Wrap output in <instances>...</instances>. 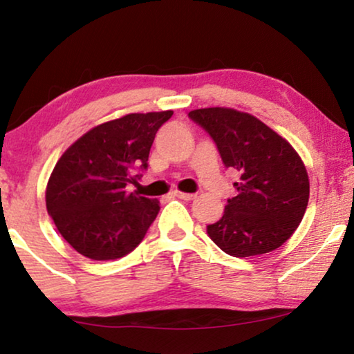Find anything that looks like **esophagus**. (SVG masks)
Returning <instances> with one entry per match:
<instances>
[{
	"label": "esophagus",
	"instance_id": "34e87169",
	"mask_svg": "<svg viewBox=\"0 0 354 354\" xmlns=\"http://www.w3.org/2000/svg\"><path fill=\"white\" fill-rule=\"evenodd\" d=\"M174 196L180 197V199H183V201H192V199H196V194H189V192H180V191H176V192H174Z\"/></svg>",
	"mask_w": 354,
	"mask_h": 354
}]
</instances>
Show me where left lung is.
<instances>
[{
	"instance_id": "obj_1",
	"label": "left lung",
	"mask_w": 354,
	"mask_h": 354,
	"mask_svg": "<svg viewBox=\"0 0 354 354\" xmlns=\"http://www.w3.org/2000/svg\"><path fill=\"white\" fill-rule=\"evenodd\" d=\"M239 173L238 194L207 226L212 241L233 257L275 251L296 232L309 201V176L288 140L249 113L214 106L189 111Z\"/></svg>"
}]
</instances>
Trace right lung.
<instances>
[{
    "mask_svg": "<svg viewBox=\"0 0 354 354\" xmlns=\"http://www.w3.org/2000/svg\"><path fill=\"white\" fill-rule=\"evenodd\" d=\"M173 111L131 113L98 124L56 162L45 191L46 210L66 241L93 261H113L142 241L157 199L128 192L136 168H147L155 134Z\"/></svg>",
    "mask_w": 354,
    "mask_h": 354,
    "instance_id": "obj_1",
    "label": "right lung"
}]
</instances>
